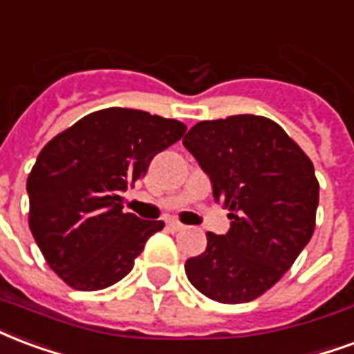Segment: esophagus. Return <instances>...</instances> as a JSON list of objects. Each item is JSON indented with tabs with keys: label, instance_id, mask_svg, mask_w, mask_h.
<instances>
[{
	"label": "esophagus",
	"instance_id": "34e87169",
	"mask_svg": "<svg viewBox=\"0 0 354 354\" xmlns=\"http://www.w3.org/2000/svg\"><path fill=\"white\" fill-rule=\"evenodd\" d=\"M167 227H169V230H172V232L184 230V225L180 223V221H176V219H169V221H167Z\"/></svg>",
	"mask_w": 354,
	"mask_h": 354
}]
</instances>
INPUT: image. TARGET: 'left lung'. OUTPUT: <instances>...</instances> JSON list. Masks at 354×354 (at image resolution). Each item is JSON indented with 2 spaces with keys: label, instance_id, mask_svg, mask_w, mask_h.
Wrapping results in <instances>:
<instances>
[{
  "label": "left lung",
  "instance_id": "1",
  "mask_svg": "<svg viewBox=\"0 0 354 354\" xmlns=\"http://www.w3.org/2000/svg\"><path fill=\"white\" fill-rule=\"evenodd\" d=\"M184 146L230 212L229 232H206V251L185 261L187 279L216 302H251L311 240L319 204L313 163L281 125L253 114L198 122Z\"/></svg>",
  "mask_w": 354,
  "mask_h": 354
}]
</instances>
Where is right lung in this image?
<instances>
[{
	"label": "right lung",
	"instance_id": "1",
	"mask_svg": "<svg viewBox=\"0 0 354 354\" xmlns=\"http://www.w3.org/2000/svg\"><path fill=\"white\" fill-rule=\"evenodd\" d=\"M185 129L178 120L112 106L84 116L41 150L28 176V223L44 261L69 287L118 283L163 229V221L125 214L122 193Z\"/></svg>",
	"mask_w": 354,
	"mask_h": 354
}]
</instances>
